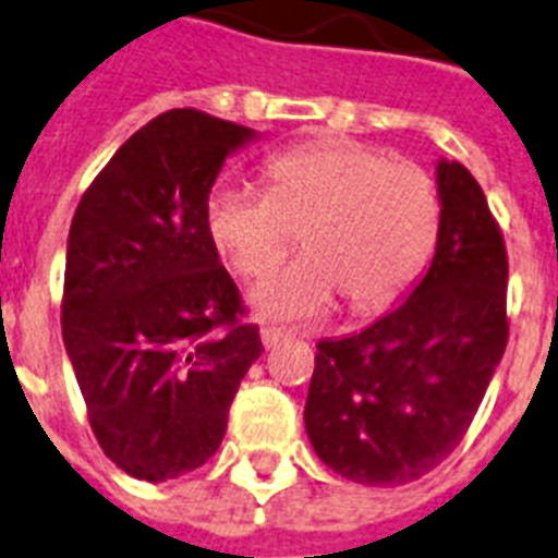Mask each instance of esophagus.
<instances>
[{"mask_svg":"<svg viewBox=\"0 0 558 558\" xmlns=\"http://www.w3.org/2000/svg\"><path fill=\"white\" fill-rule=\"evenodd\" d=\"M258 335H262V343H265L267 349H274L279 340L288 338V331L279 326H262V331H258Z\"/></svg>","mask_w":558,"mask_h":558,"instance_id":"1","label":"esophagus"}]
</instances>
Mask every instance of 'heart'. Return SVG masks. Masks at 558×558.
Instances as JSON below:
<instances>
[{
    "label": "heart",
    "instance_id": "heart-1",
    "mask_svg": "<svg viewBox=\"0 0 558 558\" xmlns=\"http://www.w3.org/2000/svg\"><path fill=\"white\" fill-rule=\"evenodd\" d=\"M265 189L218 183L206 201L215 247L241 276H262L291 250L308 253L250 291L265 317H317L335 293L355 311L390 302L434 247L439 201L430 177L355 142H317L265 162Z\"/></svg>",
    "mask_w": 558,
    "mask_h": 558
}]
</instances>
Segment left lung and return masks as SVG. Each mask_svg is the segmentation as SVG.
<instances>
[{
    "label": "left lung",
    "mask_w": 558,
    "mask_h": 558,
    "mask_svg": "<svg viewBox=\"0 0 558 558\" xmlns=\"http://www.w3.org/2000/svg\"><path fill=\"white\" fill-rule=\"evenodd\" d=\"M427 274L373 326L317 343L305 430L364 486L418 481L454 451L507 349V247L472 171L436 162Z\"/></svg>",
    "instance_id": "obj_1"
}]
</instances>
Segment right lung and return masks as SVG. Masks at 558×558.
<instances>
[{"label": "right lung", "mask_w": 558, "mask_h": 558, "mask_svg": "<svg viewBox=\"0 0 558 558\" xmlns=\"http://www.w3.org/2000/svg\"><path fill=\"white\" fill-rule=\"evenodd\" d=\"M258 133L168 110L133 133L69 227L63 347L89 425L122 472L162 483L218 451L265 347L206 227L220 168Z\"/></svg>", "instance_id": "right-lung-1"}]
</instances>
